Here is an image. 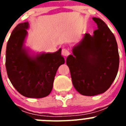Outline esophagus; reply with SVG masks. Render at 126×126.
<instances>
[{
	"instance_id": "esophagus-1",
	"label": "esophagus",
	"mask_w": 126,
	"mask_h": 126,
	"mask_svg": "<svg viewBox=\"0 0 126 126\" xmlns=\"http://www.w3.org/2000/svg\"><path fill=\"white\" fill-rule=\"evenodd\" d=\"M70 54V52L68 49L66 48H63L62 50V55L64 57H67Z\"/></svg>"
}]
</instances>
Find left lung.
I'll list each match as a JSON object with an SVG mask.
<instances>
[{"label": "left lung", "instance_id": "obj_1", "mask_svg": "<svg viewBox=\"0 0 126 126\" xmlns=\"http://www.w3.org/2000/svg\"><path fill=\"white\" fill-rule=\"evenodd\" d=\"M93 20L98 29L92 36L85 33L66 60L74 87L85 96L106 92L116 78L119 65L115 36L101 19Z\"/></svg>", "mask_w": 126, "mask_h": 126}]
</instances>
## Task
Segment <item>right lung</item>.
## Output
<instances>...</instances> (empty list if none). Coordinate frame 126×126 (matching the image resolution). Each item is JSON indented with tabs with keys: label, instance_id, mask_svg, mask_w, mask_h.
<instances>
[{
	"label": "right lung",
	"instance_id": "add662e5",
	"mask_svg": "<svg viewBox=\"0 0 126 126\" xmlns=\"http://www.w3.org/2000/svg\"><path fill=\"white\" fill-rule=\"evenodd\" d=\"M28 28V22H25L13 30L7 44L5 67L11 83L20 94L40 98L50 93L57 71L65 60L61 48L53 53H34L26 48Z\"/></svg>",
	"mask_w": 126,
	"mask_h": 126
}]
</instances>
